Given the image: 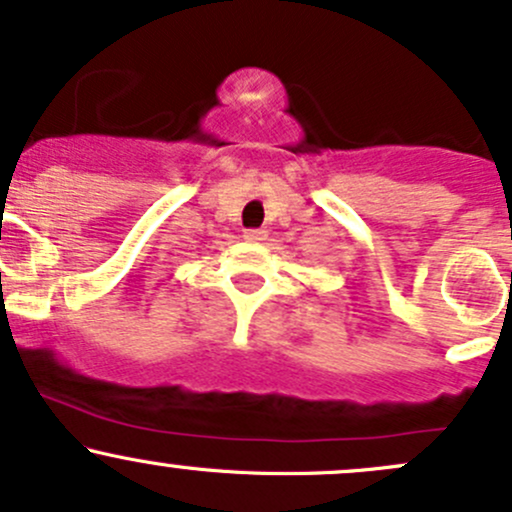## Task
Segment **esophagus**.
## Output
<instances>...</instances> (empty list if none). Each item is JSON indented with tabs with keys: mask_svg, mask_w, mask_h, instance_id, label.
Instances as JSON below:
<instances>
[{
	"mask_svg": "<svg viewBox=\"0 0 512 512\" xmlns=\"http://www.w3.org/2000/svg\"><path fill=\"white\" fill-rule=\"evenodd\" d=\"M265 238H267V230L265 228L245 230V240H265Z\"/></svg>",
	"mask_w": 512,
	"mask_h": 512,
	"instance_id": "obj_1",
	"label": "esophagus"
}]
</instances>
